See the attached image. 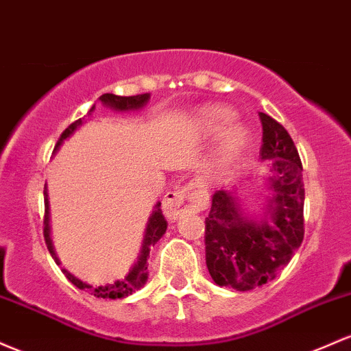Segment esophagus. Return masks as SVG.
<instances>
[{"label": "esophagus", "instance_id": "34e87169", "mask_svg": "<svg viewBox=\"0 0 351 351\" xmlns=\"http://www.w3.org/2000/svg\"><path fill=\"white\" fill-rule=\"evenodd\" d=\"M208 203V195L202 184L191 183L176 191H168L163 199V213L169 221L186 213H198Z\"/></svg>", "mask_w": 351, "mask_h": 351}]
</instances>
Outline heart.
<instances>
[{
	"instance_id": "heart-1",
	"label": "heart",
	"mask_w": 351,
	"mask_h": 351,
	"mask_svg": "<svg viewBox=\"0 0 351 351\" xmlns=\"http://www.w3.org/2000/svg\"><path fill=\"white\" fill-rule=\"evenodd\" d=\"M234 121V111L226 106H206L196 114V130L206 138H218ZM250 143V132L243 125H234L226 133L221 158L225 163H233Z\"/></svg>"
}]
</instances>
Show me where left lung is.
<instances>
[{
  "mask_svg": "<svg viewBox=\"0 0 351 351\" xmlns=\"http://www.w3.org/2000/svg\"><path fill=\"white\" fill-rule=\"evenodd\" d=\"M261 161H271L267 205L260 217L246 211L234 190H219L205 221L206 267L213 282L250 291L271 282L303 241V168L293 140L276 119L260 113Z\"/></svg>",
  "mask_w": 351,
  "mask_h": 351,
  "instance_id": "obj_1",
  "label": "left lung"
}]
</instances>
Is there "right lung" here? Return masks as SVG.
<instances>
[{
  "mask_svg": "<svg viewBox=\"0 0 351 351\" xmlns=\"http://www.w3.org/2000/svg\"><path fill=\"white\" fill-rule=\"evenodd\" d=\"M99 101H101L103 106L110 108V110L118 111V113H126V111H138L141 108L146 106V103L149 101V93L145 95H136V96H118L113 93H105L99 96ZM95 111V105L90 108L88 111V117ZM84 123V118L76 119L75 123L68 126L64 130L63 134L60 136L58 143L55 146V153L60 149V146L63 145L64 140H68L76 130L80 128ZM161 203L158 202L155 208H153L152 215H149L148 223H146V230H145V237H143V245H141L140 250V255H138V260L134 261V265L132 267V269L128 271V275L123 276V278L117 280L113 283H106V285H99V287H95V285H90L86 282H82L80 278H76L75 275L68 271V269H61L64 273V276L75 285L76 288L80 290H88L91 295H95L96 298H110V300H118V298H125V296L132 295L133 291L140 290L141 287L146 283L148 280V258H149V248L160 241V238L167 233V219L163 217V211H161ZM45 241L46 246H48V252L51 253L53 260L56 261V265H61L60 258H58L56 252H55V246H53V240H51V226H49V202H48V190L45 186Z\"/></svg>",
  "mask_w": 351,
  "mask_h": 351,
  "instance_id": "right-lung-1",
  "label": "right lung"
}]
</instances>
